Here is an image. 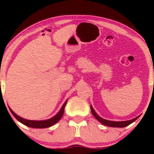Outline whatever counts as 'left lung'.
Wrapping results in <instances>:
<instances>
[{
  "instance_id": "left-lung-1",
  "label": "left lung",
  "mask_w": 154,
  "mask_h": 154,
  "mask_svg": "<svg viewBox=\"0 0 154 154\" xmlns=\"http://www.w3.org/2000/svg\"><path fill=\"white\" fill-rule=\"evenodd\" d=\"M91 113L94 116V117L97 119L98 122H100L102 125L108 126V127H125L128 126L130 124H132L133 122H134L135 121L137 120L138 118H139V116H137L135 119H132V120H129V121H125V122H112V121H109V120H106V119H102L101 117L97 115V113L95 112V111L94 110L93 107L91 106Z\"/></svg>"
}]
</instances>
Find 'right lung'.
Masks as SVG:
<instances>
[{
	"label": "right lung",
	"mask_w": 154,
	"mask_h": 154,
	"mask_svg": "<svg viewBox=\"0 0 154 154\" xmlns=\"http://www.w3.org/2000/svg\"><path fill=\"white\" fill-rule=\"evenodd\" d=\"M67 100H66V102L64 103V104L63 105L62 108L60 109V110L59 111V112L55 116H54L51 119H48V120H44V121H32V120H27V119H24L23 118L20 117L18 115L15 114L13 111L10 108V110L12 115H13L14 117L18 121V122H21L23 125L27 126L29 127H32V128H47V127H50L54 125H55L56 123L59 122V121L61 119V118L63 117V113H64V109L65 107H66V103H67Z\"/></svg>",
	"instance_id": "add662e5"
}]
</instances>
